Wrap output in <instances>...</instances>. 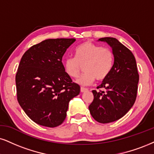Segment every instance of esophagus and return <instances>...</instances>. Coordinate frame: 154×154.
<instances>
[{
    "label": "esophagus",
    "mask_w": 154,
    "mask_h": 154,
    "mask_svg": "<svg viewBox=\"0 0 154 154\" xmlns=\"http://www.w3.org/2000/svg\"><path fill=\"white\" fill-rule=\"evenodd\" d=\"M88 91V89H87V88H83V87H81V92L83 93V92H86V91Z\"/></svg>",
    "instance_id": "esophagus-1"
}]
</instances>
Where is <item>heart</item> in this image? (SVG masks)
Wrapping results in <instances>:
<instances>
[{
	"mask_svg": "<svg viewBox=\"0 0 154 154\" xmlns=\"http://www.w3.org/2000/svg\"><path fill=\"white\" fill-rule=\"evenodd\" d=\"M114 56L111 49L95 44L92 42L83 43L75 50V58H68L63 63L64 70L71 78H77L83 66V73L78 83L87 86L95 79L102 81L111 71Z\"/></svg>",
	"mask_w": 154,
	"mask_h": 154,
	"instance_id": "b5f03b06",
	"label": "heart"
}]
</instances>
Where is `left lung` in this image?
I'll return each mask as SVG.
<instances>
[{
	"mask_svg": "<svg viewBox=\"0 0 154 154\" xmlns=\"http://www.w3.org/2000/svg\"><path fill=\"white\" fill-rule=\"evenodd\" d=\"M111 47L114 56L113 68L107 77L93 91L94 100L88 109L98 122L108 123L126 115L135 103L139 75L134 54L116 38H99Z\"/></svg>",
	"mask_w": 154,
	"mask_h": 154,
	"instance_id": "left-lung-1",
	"label": "left lung"
}]
</instances>
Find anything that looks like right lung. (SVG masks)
Instances as JSON below:
<instances>
[{
  "label": "right lung",
  "mask_w": 154,
  "mask_h": 154,
  "mask_svg": "<svg viewBox=\"0 0 154 154\" xmlns=\"http://www.w3.org/2000/svg\"><path fill=\"white\" fill-rule=\"evenodd\" d=\"M75 38L47 39L23 55L16 75L17 99L25 113L41 126L63 122L68 103L80 93L64 70L62 58Z\"/></svg>",
  "instance_id": "right-lung-1"
}]
</instances>
